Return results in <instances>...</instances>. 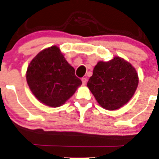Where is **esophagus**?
<instances>
[{
	"instance_id": "esophagus-1",
	"label": "esophagus",
	"mask_w": 159,
	"mask_h": 159,
	"mask_svg": "<svg viewBox=\"0 0 159 159\" xmlns=\"http://www.w3.org/2000/svg\"><path fill=\"white\" fill-rule=\"evenodd\" d=\"M81 81H82V84H84V85H85L86 84V83H87V78H81Z\"/></svg>"
}]
</instances>
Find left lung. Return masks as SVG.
<instances>
[{"instance_id":"obj_1","label":"left lung","mask_w":159,"mask_h":159,"mask_svg":"<svg viewBox=\"0 0 159 159\" xmlns=\"http://www.w3.org/2000/svg\"><path fill=\"white\" fill-rule=\"evenodd\" d=\"M138 84L139 77L132 65L115 57L97 64L87 85L102 108L116 110L131 98Z\"/></svg>"}]
</instances>
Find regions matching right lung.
I'll return each instance as SVG.
<instances>
[{"instance_id":"add662e5","label":"right lung","mask_w":159,"mask_h":159,"mask_svg":"<svg viewBox=\"0 0 159 159\" xmlns=\"http://www.w3.org/2000/svg\"><path fill=\"white\" fill-rule=\"evenodd\" d=\"M26 78L34 95L53 108L65 104L82 84L56 46L37 54L28 66Z\"/></svg>"}]
</instances>
